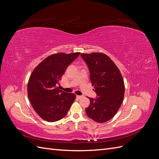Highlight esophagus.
I'll return each instance as SVG.
<instances>
[{
  "mask_svg": "<svg viewBox=\"0 0 159 159\" xmlns=\"http://www.w3.org/2000/svg\"><path fill=\"white\" fill-rule=\"evenodd\" d=\"M76 98L80 99H81V98H82V96H81V95H76Z\"/></svg>",
  "mask_w": 159,
  "mask_h": 159,
  "instance_id": "1",
  "label": "esophagus"
}]
</instances>
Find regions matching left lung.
Returning <instances> with one entry per match:
<instances>
[{"label": "left lung", "instance_id": "8db88e82", "mask_svg": "<svg viewBox=\"0 0 159 159\" xmlns=\"http://www.w3.org/2000/svg\"><path fill=\"white\" fill-rule=\"evenodd\" d=\"M87 64L91 84L98 97L89 98L90 105L85 109L88 116L98 123L112 119L123 103L125 84L122 75L114 62L100 52L81 54Z\"/></svg>", "mask_w": 159, "mask_h": 159}]
</instances>
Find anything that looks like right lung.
<instances>
[{
  "label": "right lung",
  "instance_id": "right-lung-1",
  "mask_svg": "<svg viewBox=\"0 0 159 159\" xmlns=\"http://www.w3.org/2000/svg\"><path fill=\"white\" fill-rule=\"evenodd\" d=\"M80 52H60L47 57L33 70L28 82V96L36 113L48 122L64 118L75 99L57 87L68 66Z\"/></svg>",
  "mask_w": 159,
  "mask_h": 159
}]
</instances>
